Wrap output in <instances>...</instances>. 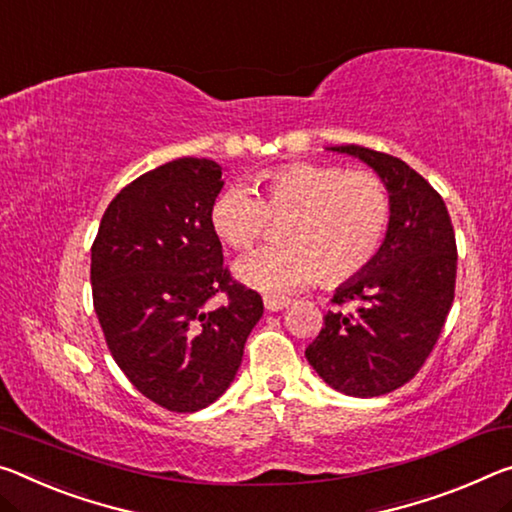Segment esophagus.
Instances as JSON below:
<instances>
[{"label":"esophagus","mask_w":512,"mask_h":512,"mask_svg":"<svg viewBox=\"0 0 512 512\" xmlns=\"http://www.w3.org/2000/svg\"><path fill=\"white\" fill-rule=\"evenodd\" d=\"M289 305V300H285V298H264V307L269 312H280V310H285V307Z\"/></svg>","instance_id":"34e87169"}]
</instances>
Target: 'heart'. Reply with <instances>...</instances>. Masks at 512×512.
I'll return each mask as SVG.
<instances>
[{
	"label": "heart",
	"instance_id": "1",
	"mask_svg": "<svg viewBox=\"0 0 512 512\" xmlns=\"http://www.w3.org/2000/svg\"><path fill=\"white\" fill-rule=\"evenodd\" d=\"M389 216L392 200L378 175L328 164L266 170L253 189L227 186L209 205L212 232L232 250L253 248L271 221H286L280 246L257 250L234 266L243 285L273 298L316 278L342 285L360 275L383 248Z\"/></svg>",
	"mask_w": 512,
	"mask_h": 512
}]
</instances>
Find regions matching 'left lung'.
Returning a JSON list of instances; mask_svg holds the SVG:
<instances>
[{"label":"left lung","mask_w":512,"mask_h":512,"mask_svg":"<svg viewBox=\"0 0 512 512\" xmlns=\"http://www.w3.org/2000/svg\"><path fill=\"white\" fill-rule=\"evenodd\" d=\"M330 150L376 170L392 216L376 259L332 296L355 310L323 316L305 358L332 389L369 399L408 383L431 355L456 291V234L440 193L405 161L362 145Z\"/></svg>","instance_id":"obj_1"}]
</instances>
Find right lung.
<instances>
[{"mask_svg": "<svg viewBox=\"0 0 512 512\" xmlns=\"http://www.w3.org/2000/svg\"><path fill=\"white\" fill-rule=\"evenodd\" d=\"M212 159L148 170L111 200L91 248L93 305L113 360L143 396L198 412L237 376L257 291L232 280L209 205L223 189ZM216 293L221 308H209Z\"/></svg>", "mask_w": 512, "mask_h": 512, "instance_id": "obj_1", "label": "right lung"}]
</instances>
